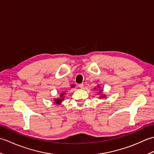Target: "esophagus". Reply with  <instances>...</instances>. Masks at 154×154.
<instances>
[{"label": "esophagus", "mask_w": 154, "mask_h": 154, "mask_svg": "<svg viewBox=\"0 0 154 154\" xmlns=\"http://www.w3.org/2000/svg\"><path fill=\"white\" fill-rule=\"evenodd\" d=\"M79 88H81V89H83V87H84V84H83V83L79 84Z\"/></svg>", "instance_id": "34e87169"}]
</instances>
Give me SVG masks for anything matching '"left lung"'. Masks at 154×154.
Returning a JSON list of instances; mask_svg holds the SVG:
<instances>
[{
  "label": "left lung",
  "instance_id": "obj_1",
  "mask_svg": "<svg viewBox=\"0 0 154 154\" xmlns=\"http://www.w3.org/2000/svg\"><path fill=\"white\" fill-rule=\"evenodd\" d=\"M97 87H99L100 86H99V85H98ZM95 89H96V88H95ZM101 92H102V90H100V91H99V93H100ZM101 97H103V98H104V97H105V95H104V94H102V95H100V98H101Z\"/></svg>",
  "mask_w": 154,
  "mask_h": 154
}]
</instances>
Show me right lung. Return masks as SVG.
<instances>
[{
  "label": "right lung",
  "instance_id": "1",
  "mask_svg": "<svg viewBox=\"0 0 154 154\" xmlns=\"http://www.w3.org/2000/svg\"><path fill=\"white\" fill-rule=\"evenodd\" d=\"M64 93H61L60 94V98H58V99H55V100H54V101H55V104H61V103L62 102V101L63 100V95H64Z\"/></svg>",
  "mask_w": 154,
  "mask_h": 154
}]
</instances>
